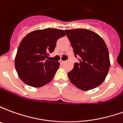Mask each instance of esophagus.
<instances>
[{"mask_svg":"<svg viewBox=\"0 0 123 123\" xmlns=\"http://www.w3.org/2000/svg\"><path fill=\"white\" fill-rule=\"evenodd\" d=\"M60 63H61V64H63V63H64V62L65 61H62V59H61V60H60Z\"/></svg>","mask_w":123,"mask_h":123,"instance_id":"1","label":"esophagus"}]
</instances>
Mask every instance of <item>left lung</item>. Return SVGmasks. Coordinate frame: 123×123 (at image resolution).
Here are the masks:
<instances>
[{"mask_svg":"<svg viewBox=\"0 0 123 123\" xmlns=\"http://www.w3.org/2000/svg\"><path fill=\"white\" fill-rule=\"evenodd\" d=\"M75 56L79 62L68 73L70 82L80 90H90L101 85L110 67L108 49L105 41L93 31L86 29L66 30Z\"/></svg>","mask_w":123,"mask_h":123,"instance_id":"left-lung-1","label":"left lung"}]
</instances>
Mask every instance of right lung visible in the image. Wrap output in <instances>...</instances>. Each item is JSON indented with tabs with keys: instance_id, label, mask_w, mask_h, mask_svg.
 I'll return each instance as SVG.
<instances>
[{
	"instance_id": "right-lung-1",
	"label": "right lung",
	"mask_w": 123,
	"mask_h": 123,
	"mask_svg": "<svg viewBox=\"0 0 123 123\" xmlns=\"http://www.w3.org/2000/svg\"><path fill=\"white\" fill-rule=\"evenodd\" d=\"M65 35L62 30L47 28L31 31L23 38L14 61L22 82L40 88L53 80L60 63L49 60V55L55 50L57 40Z\"/></svg>"
}]
</instances>
